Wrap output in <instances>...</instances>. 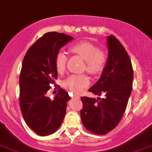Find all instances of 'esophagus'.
Returning a JSON list of instances; mask_svg holds the SVG:
<instances>
[{
  "label": "esophagus",
  "instance_id": "1",
  "mask_svg": "<svg viewBox=\"0 0 152 152\" xmlns=\"http://www.w3.org/2000/svg\"><path fill=\"white\" fill-rule=\"evenodd\" d=\"M72 99H80V96H77V95H76V96H73Z\"/></svg>",
  "mask_w": 152,
  "mask_h": 152
}]
</instances>
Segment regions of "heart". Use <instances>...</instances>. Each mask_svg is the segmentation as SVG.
<instances>
[{
    "label": "heart",
    "mask_w": 152,
    "mask_h": 152,
    "mask_svg": "<svg viewBox=\"0 0 152 152\" xmlns=\"http://www.w3.org/2000/svg\"><path fill=\"white\" fill-rule=\"evenodd\" d=\"M73 53L80 56L85 60V69L89 74L99 75L104 71L107 62V56L104 51L90 42H82L74 44L70 48ZM67 56L64 52L60 51L56 56V70L62 74L64 72ZM90 84V80L86 75H72L64 80L63 86L66 90L74 93H79Z\"/></svg>",
    "instance_id": "1"
}]
</instances>
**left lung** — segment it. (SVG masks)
Masks as SVG:
<instances>
[{
  "label": "left lung",
  "mask_w": 152,
  "mask_h": 152,
  "mask_svg": "<svg viewBox=\"0 0 152 152\" xmlns=\"http://www.w3.org/2000/svg\"><path fill=\"white\" fill-rule=\"evenodd\" d=\"M108 58L102 76L88 91L97 99L81 97L80 117L83 126L94 134L104 135L117 126L126 110L131 94L133 71L124 46L115 36L107 37Z\"/></svg>",
  "instance_id": "obj_1"
}]
</instances>
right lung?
I'll return each instance as SVG.
<instances>
[{
  "label": "right lung",
  "mask_w": 152,
  "mask_h": 152,
  "mask_svg": "<svg viewBox=\"0 0 152 152\" xmlns=\"http://www.w3.org/2000/svg\"><path fill=\"white\" fill-rule=\"evenodd\" d=\"M73 39L64 33L44 34L24 56L19 77V106L28 126L41 136L58 130L65 116L71 97L60 88L53 100L46 93L58 78L55 60L61 47Z\"/></svg>",
  "instance_id": "right-lung-1"
}]
</instances>
